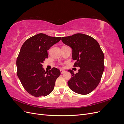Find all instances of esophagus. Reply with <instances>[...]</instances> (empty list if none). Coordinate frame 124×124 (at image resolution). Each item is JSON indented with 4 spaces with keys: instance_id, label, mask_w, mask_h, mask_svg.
Returning <instances> with one entry per match:
<instances>
[{
    "instance_id": "obj_1",
    "label": "esophagus",
    "mask_w": 124,
    "mask_h": 124,
    "mask_svg": "<svg viewBox=\"0 0 124 124\" xmlns=\"http://www.w3.org/2000/svg\"><path fill=\"white\" fill-rule=\"evenodd\" d=\"M65 72H66V71H65V70H61V74H63V73H65Z\"/></svg>"
}]
</instances>
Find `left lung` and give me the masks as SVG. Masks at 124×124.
<instances>
[{"mask_svg": "<svg viewBox=\"0 0 124 124\" xmlns=\"http://www.w3.org/2000/svg\"><path fill=\"white\" fill-rule=\"evenodd\" d=\"M62 42L72 49L74 66L79 67L78 72L68 70L71 78L69 88L81 95L93 91L98 85L104 69V56L98 42L92 37L83 33L62 37Z\"/></svg>", "mask_w": 124, "mask_h": 124, "instance_id": "8db88e82", "label": "left lung"}]
</instances>
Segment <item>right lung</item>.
Instances as JSON below:
<instances>
[{"instance_id": "obj_1", "label": "right lung", "mask_w": 124, "mask_h": 124, "mask_svg": "<svg viewBox=\"0 0 124 124\" xmlns=\"http://www.w3.org/2000/svg\"><path fill=\"white\" fill-rule=\"evenodd\" d=\"M61 39L41 33L28 39L22 46L16 60L17 75L31 95L46 96L53 91L61 71L56 68L46 71L42 63L48 57L47 50Z\"/></svg>"}]
</instances>
